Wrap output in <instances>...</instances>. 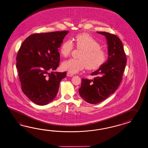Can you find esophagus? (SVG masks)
<instances>
[{
  "label": "esophagus",
  "instance_id": "esophagus-1",
  "mask_svg": "<svg viewBox=\"0 0 148 148\" xmlns=\"http://www.w3.org/2000/svg\"><path fill=\"white\" fill-rule=\"evenodd\" d=\"M67 76H68V77H71L72 76H73V75L72 74V73H70V72H68V73H67Z\"/></svg>",
  "mask_w": 148,
  "mask_h": 148
}]
</instances>
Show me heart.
<instances>
[{
  "label": "heart",
  "instance_id": "1",
  "mask_svg": "<svg viewBox=\"0 0 148 148\" xmlns=\"http://www.w3.org/2000/svg\"><path fill=\"white\" fill-rule=\"evenodd\" d=\"M73 41L76 47L83 50V51L80 55L79 60L71 58L64 61L61 65L64 70L75 73L85 68L88 70H95L106 62V53L101 49L100 43L89 34H79L73 38ZM73 48L72 41L66 40L61 46L60 53L63 56L68 57Z\"/></svg>",
  "mask_w": 148,
  "mask_h": 148
}]
</instances>
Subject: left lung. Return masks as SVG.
I'll return each instance as SVG.
<instances>
[{
  "instance_id": "1",
  "label": "left lung",
  "mask_w": 148,
  "mask_h": 148,
  "mask_svg": "<svg viewBox=\"0 0 148 148\" xmlns=\"http://www.w3.org/2000/svg\"><path fill=\"white\" fill-rule=\"evenodd\" d=\"M105 36L107 44L108 58L105 63L91 74L93 79H82L79 93L84 100L96 104L114 93L121 83L127 63L123 45L114 34L105 32H97Z\"/></svg>"
}]
</instances>
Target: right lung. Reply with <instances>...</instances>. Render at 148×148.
<instances>
[{"mask_svg": "<svg viewBox=\"0 0 148 148\" xmlns=\"http://www.w3.org/2000/svg\"><path fill=\"white\" fill-rule=\"evenodd\" d=\"M68 31L32 34L23 41L16 56V67L23 93L35 104L44 106L57 95L66 72L56 70L60 61L58 48Z\"/></svg>", "mask_w": 148, "mask_h": 148, "instance_id": "add662e5", "label": "right lung"}]
</instances>
